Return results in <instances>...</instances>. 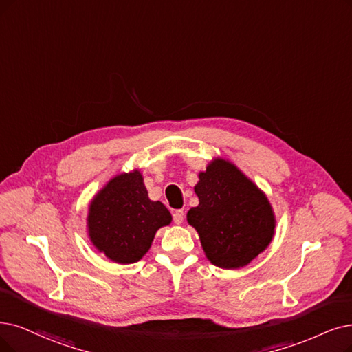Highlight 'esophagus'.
<instances>
[{
    "instance_id": "1",
    "label": "esophagus",
    "mask_w": 352,
    "mask_h": 352,
    "mask_svg": "<svg viewBox=\"0 0 352 352\" xmlns=\"http://www.w3.org/2000/svg\"><path fill=\"white\" fill-rule=\"evenodd\" d=\"M184 219H185V210H184V209L175 210V212H173V221H175V223L180 225L182 222H184Z\"/></svg>"
}]
</instances>
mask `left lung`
<instances>
[{
    "label": "left lung",
    "instance_id": "1",
    "mask_svg": "<svg viewBox=\"0 0 352 352\" xmlns=\"http://www.w3.org/2000/svg\"><path fill=\"white\" fill-rule=\"evenodd\" d=\"M195 185L199 205L188 223L199 234L206 258L225 270L250 264L270 245L276 215L265 193L232 162L214 157Z\"/></svg>",
    "mask_w": 352,
    "mask_h": 352
}]
</instances>
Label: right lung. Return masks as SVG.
I'll return each mask as SVG.
<instances>
[{
	"label": "right lung",
	"instance_id": "1",
	"mask_svg": "<svg viewBox=\"0 0 352 352\" xmlns=\"http://www.w3.org/2000/svg\"><path fill=\"white\" fill-rule=\"evenodd\" d=\"M172 222L160 201H151L140 168L111 177L88 206L87 231L92 245L118 264L142 260L154 235Z\"/></svg>",
	"mask_w": 352,
	"mask_h": 352
}]
</instances>
